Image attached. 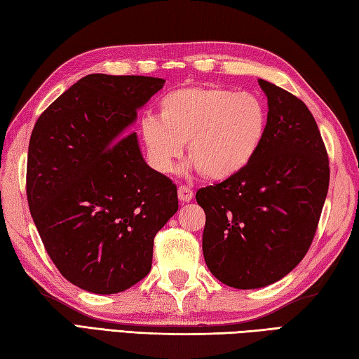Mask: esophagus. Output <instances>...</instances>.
<instances>
[{
    "label": "esophagus",
    "mask_w": 359,
    "mask_h": 359,
    "mask_svg": "<svg viewBox=\"0 0 359 359\" xmlns=\"http://www.w3.org/2000/svg\"><path fill=\"white\" fill-rule=\"evenodd\" d=\"M177 194H179V199H180V202H189L193 199V191H191V188H188V187H185V185H180L179 187V189H177Z\"/></svg>",
    "instance_id": "34e87169"
}]
</instances>
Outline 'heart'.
Here are the masks:
<instances>
[{"instance_id":"b5f03b06","label":"heart","mask_w":359,"mask_h":359,"mask_svg":"<svg viewBox=\"0 0 359 359\" xmlns=\"http://www.w3.org/2000/svg\"><path fill=\"white\" fill-rule=\"evenodd\" d=\"M268 132V107L257 95L203 86L170 91L158 102V119L142 121L149 165L174 171L187 143L189 170L210 180H227L255 160Z\"/></svg>"}]
</instances>
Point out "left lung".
<instances>
[{
    "instance_id": "1",
    "label": "left lung",
    "mask_w": 359,
    "mask_h": 359,
    "mask_svg": "<svg viewBox=\"0 0 359 359\" xmlns=\"http://www.w3.org/2000/svg\"><path fill=\"white\" fill-rule=\"evenodd\" d=\"M268 132L255 160L235 177L201 188L202 252L224 285L257 290L278 282L310 249L327 198L330 168L320 132L299 97L258 79Z\"/></svg>"
}]
</instances>
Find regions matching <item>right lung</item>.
<instances>
[{
  "instance_id": "right-lung-1",
  "label": "right lung",
  "mask_w": 359,
  "mask_h": 359,
  "mask_svg": "<svg viewBox=\"0 0 359 359\" xmlns=\"http://www.w3.org/2000/svg\"><path fill=\"white\" fill-rule=\"evenodd\" d=\"M149 76L88 74L40 115L26 193L55 268L83 291L116 294L151 271L154 238L177 212V187L146 163L130 128L163 88Z\"/></svg>"
}]
</instances>
